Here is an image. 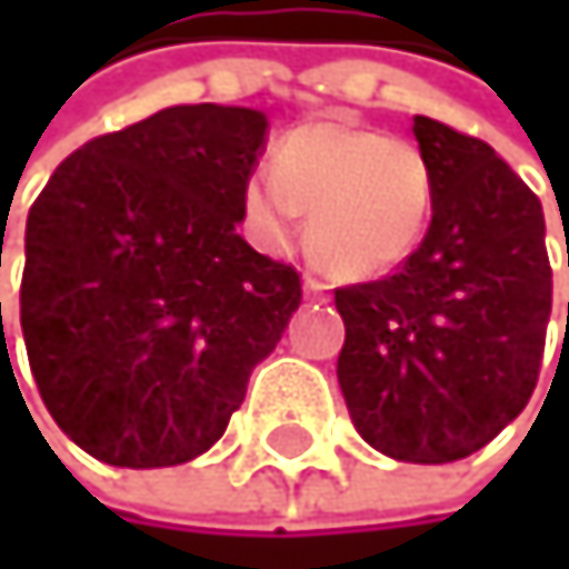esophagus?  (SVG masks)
<instances>
[{
  "label": "esophagus",
  "instance_id": "esophagus-1",
  "mask_svg": "<svg viewBox=\"0 0 569 569\" xmlns=\"http://www.w3.org/2000/svg\"><path fill=\"white\" fill-rule=\"evenodd\" d=\"M303 293L310 300H327V282L317 279V276H303Z\"/></svg>",
  "mask_w": 569,
  "mask_h": 569
}]
</instances>
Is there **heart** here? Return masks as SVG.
Returning a JSON list of instances; mask_svg holds the SVG:
<instances>
[{
  "label": "heart",
  "mask_w": 569,
  "mask_h": 569,
  "mask_svg": "<svg viewBox=\"0 0 569 569\" xmlns=\"http://www.w3.org/2000/svg\"><path fill=\"white\" fill-rule=\"evenodd\" d=\"M433 173L423 152L396 136L348 122H307L272 149V173L246 180V214L269 249L310 218L313 259L341 279L399 266L427 228Z\"/></svg>",
  "instance_id": "heart-1"
}]
</instances>
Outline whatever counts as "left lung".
Returning <instances> with one entry per match:
<instances>
[{
  "mask_svg": "<svg viewBox=\"0 0 569 569\" xmlns=\"http://www.w3.org/2000/svg\"><path fill=\"white\" fill-rule=\"evenodd\" d=\"M433 218L396 272L338 287V382L358 433L409 465L461 461L526 409L553 269L536 193L495 149L417 116Z\"/></svg>",
  "mask_w": 569,
  "mask_h": 569,
  "instance_id": "1",
  "label": "left lung"
}]
</instances>
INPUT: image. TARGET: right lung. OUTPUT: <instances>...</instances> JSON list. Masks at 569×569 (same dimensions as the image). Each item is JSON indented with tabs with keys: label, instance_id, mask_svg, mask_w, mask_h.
Listing matches in <instances>:
<instances>
[{
	"label": "right lung",
	"instance_id": "1",
	"mask_svg": "<svg viewBox=\"0 0 569 569\" xmlns=\"http://www.w3.org/2000/svg\"><path fill=\"white\" fill-rule=\"evenodd\" d=\"M262 139L256 108L173 104L74 149L30 208V371L104 465L204 453L303 300L300 272L234 231Z\"/></svg>",
	"mask_w": 569,
	"mask_h": 569
}]
</instances>
